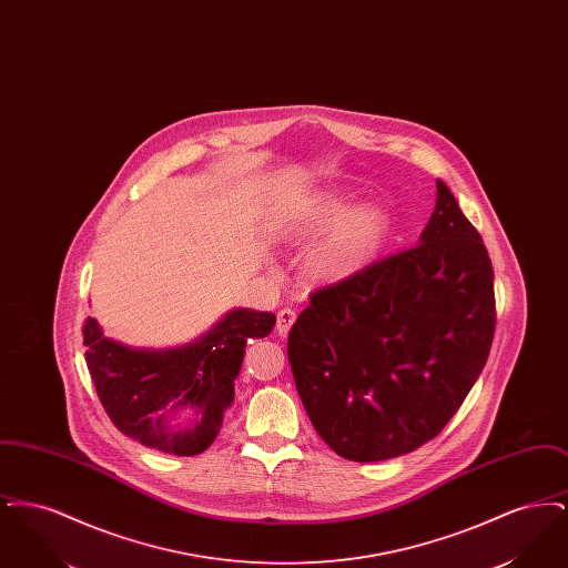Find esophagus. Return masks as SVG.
<instances>
[{
  "instance_id": "esophagus-1",
  "label": "esophagus",
  "mask_w": 568,
  "mask_h": 568,
  "mask_svg": "<svg viewBox=\"0 0 568 568\" xmlns=\"http://www.w3.org/2000/svg\"><path fill=\"white\" fill-rule=\"evenodd\" d=\"M294 322H296V311H292V308H281L278 315H276V332H278L281 336H285V334L292 329Z\"/></svg>"
}]
</instances>
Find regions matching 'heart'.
<instances>
[{
  "label": "heart",
  "instance_id": "1",
  "mask_svg": "<svg viewBox=\"0 0 568 568\" xmlns=\"http://www.w3.org/2000/svg\"><path fill=\"white\" fill-rule=\"evenodd\" d=\"M345 211V195L322 191L276 221L283 239L308 241L324 234L304 255L302 272L313 285H336L364 271L387 230V215L375 204Z\"/></svg>",
  "mask_w": 568,
  "mask_h": 568
}]
</instances>
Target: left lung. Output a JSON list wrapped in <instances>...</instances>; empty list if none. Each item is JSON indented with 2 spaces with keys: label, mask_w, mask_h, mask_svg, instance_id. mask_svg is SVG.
<instances>
[{
  "label": "left lung",
  "mask_w": 568,
  "mask_h": 568,
  "mask_svg": "<svg viewBox=\"0 0 568 568\" xmlns=\"http://www.w3.org/2000/svg\"><path fill=\"white\" fill-rule=\"evenodd\" d=\"M496 327L486 244L436 179L419 244L317 290L287 355L315 430L353 462L433 440L486 366Z\"/></svg>",
  "instance_id": "1"
}]
</instances>
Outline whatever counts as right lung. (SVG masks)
<instances>
[{"label":"right lung","instance_id":"1","mask_svg":"<svg viewBox=\"0 0 568 568\" xmlns=\"http://www.w3.org/2000/svg\"><path fill=\"white\" fill-rule=\"evenodd\" d=\"M274 324L272 313L234 308L190 345L142 349L104 336L102 325L87 317L84 359L95 392L121 433L163 454L197 456L213 445L223 415L234 403L246 341L268 336ZM181 407L194 410L187 429L171 424Z\"/></svg>","mask_w":568,"mask_h":568}]
</instances>
